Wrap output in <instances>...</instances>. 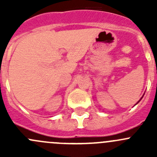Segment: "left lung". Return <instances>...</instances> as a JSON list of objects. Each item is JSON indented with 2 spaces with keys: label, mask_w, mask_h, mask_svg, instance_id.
Masks as SVG:
<instances>
[{
  "label": "left lung",
  "mask_w": 157,
  "mask_h": 157,
  "mask_svg": "<svg viewBox=\"0 0 157 157\" xmlns=\"http://www.w3.org/2000/svg\"><path fill=\"white\" fill-rule=\"evenodd\" d=\"M142 98H143V96H142ZM142 98H141V99H142ZM141 99H140V100H139V101H138V102H137V103H138V102H140V100H141ZM137 103H136V104H137ZM136 104H135V105H136Z\"/></svg>",
  "instance_id": "1"
}]
</instances>
